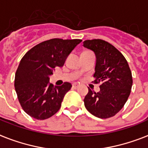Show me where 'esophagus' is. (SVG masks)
Masks as SVG:
<instances>
[{
    "label": "esophagus",
    "mask_w": 148,
    "mask_h": 148,
    "mask_svg": "<svg viewBox=\"0 0 148 148\" xmlns=\"http://www.w3.org/2000/svg\"><path fill=\"white\" fill-rule=\"evenodd\" d=\"M79 86V84H77V83H74V84H73V88H77V87Z\"/></svg>",
    "instance_id": "esophagus-1"
}]
</instances>
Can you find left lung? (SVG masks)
<instances>
[{
	"label": "left lung",
	"instance_id": "left-lung-1",
	"mask_svg": "<svg viewBox=\"0 0 148 148\" xmlns=\"http://www.w3.org/2000/svg\"><path fill=\"white\" fill-rule=\"evenodd\" d=\"M83 46L95 54L94 83L101 82L99 92L88 88L84 106L90 113L101 119L114 116L123 107L131 92L133 79L128 63L116 47L105 40H85Z\"/></svg>",
	"mask_w": 148,
	"mask_h": 148
}]
</instances>
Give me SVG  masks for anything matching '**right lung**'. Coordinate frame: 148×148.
<instances>
[{
	"label": "right lung",
	"instance_id": "1",
	"mask_svg": "<svg viewBox=\"0 0 148 148\" xmlns=\"http://www.w3.org/2000/svg\"><path fill=\"white\" fill-rule=\"evenodd\" d=\"M82 39H52L29 49L21 58L15 73L14 88L21 106L36 119H48L61 106L64 95L71 84L61 86L49 83L56 66H64L66 57Z\"/></svg>",
	"mask_w": 148,
	"mask_h": 148
}]
</instances>
